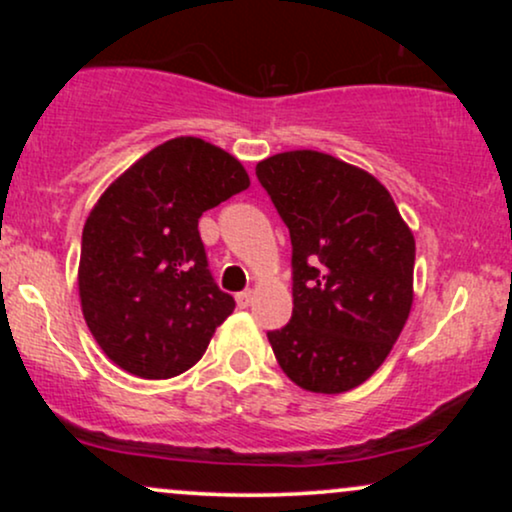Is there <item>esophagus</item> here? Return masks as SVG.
Listing matches in <instances>:
<instances>
[{"label": "esophagus", "instance_id": "34e87169", "mask_svg": "<svg viewBox=\"0 0 512 512\" xmlns=\"http://www.w3.org/2000/svg\"><path fill=\"white\" fill-rule=\"evenodd\" d=\"M236 303H238V308H248V305L252 303V291H240L236 296Z\"/></svg>", "mask_w": 512, "mask_h": 512}]
</instances>
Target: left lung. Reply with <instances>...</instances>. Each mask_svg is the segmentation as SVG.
<instances>
[{
    "instance_id": "left-lung-1",
    "label": "left lung",
    "mask_w": 512,
    "mask_h": 512,
    "mask_svg": "<svg viewBox=\"0 0 512 512\" xmlns=\"http://www.w3.org/2000/svg\"><path fill=\"white\" fill-rule=\"evenodd\" d=\"M255 173L293 245V315L267 332L276 361L308 392L354 390L409 317L414 233L385 185L330 154L284 151Z\"/></svg>"
}]
</instances>
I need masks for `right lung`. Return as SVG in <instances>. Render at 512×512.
<instances>
[{
    "label": "right lung",
    "instance_id": "right-lung-1",
    "mask_svg": "<svg viewBox=\"0 0 512 512\" xmlns=\"http://www.w3.org/2000/svg\"><path fill=\"white\" fill-rule=\"evenodd\" d=\"M248 187L236 156L197 137L168 139L110 182L81 236L79 298L115 366L166 380L202 358L236 301L209 272L199 216Z\"/></svg>",
    "mask_w": 512,
    "mask_h": 512
}]
</instances>
